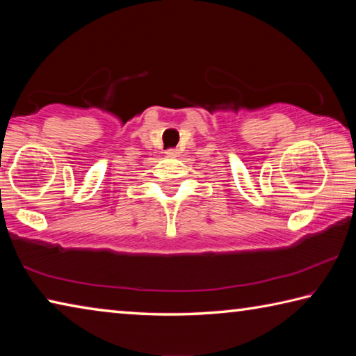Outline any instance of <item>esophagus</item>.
Segmentation results:
<instances>
[{
	"mask_svg": "<svg viewBox=\"0 0 356 356\" xmlns=\"http://www.w3.org/2000/svg\"><path fill=\"white\" fill-rule=\"evenodd\" d=\"M166 156H177L179 155V152H177V150L176 149H170V150H166Z\"/></svg>",
	"mask_w": 356,
	"mask_h": 356,
	"instance_id": "34e87169",
	"label": "esophagus"
}]
</instances>
